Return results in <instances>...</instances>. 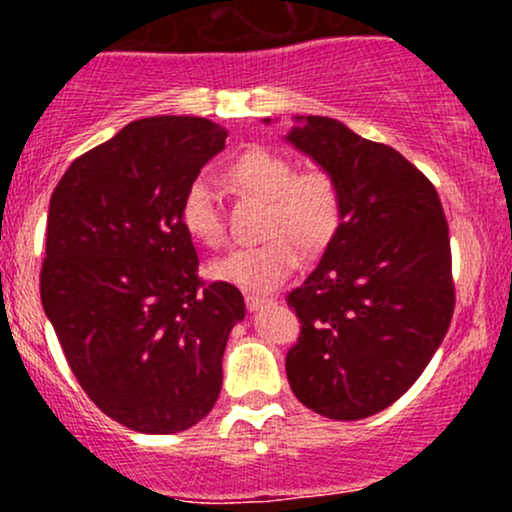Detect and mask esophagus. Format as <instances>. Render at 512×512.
I'll list each match as a JSON object with an SVG mask.
<instances>
[{"mask_svg": "<svg viewBox=\"0 0 512 512\" xmlns=\"http://www.w3.org/2000/svg\"><path fill=\"white\" fill-rule=\"evenodd\" d=\"M245 303H248L250 310H260V308H264V305L272 303V298L257 296V293H248V296H245Z\"/></svg>", "mask_w": 512, "mask_h": 512, "instance_id": "1", "label": "esophagus"}]
</instances>
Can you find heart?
<instances>
[{"mask_svg": "<svg viewBox=\"0 0 512 512\" xmlns=\"http://www.w3.org/2000/svg\"><path fill=\"white\" fill-rule=\"evenodd\" d=\"M226 180L243 195L264 199L262 245L228 252L209 264L211 279L250 293H269L301 264L305 250L325 248L344 216V192L337 175L322 166L298 170L291 156L252 146L228 163ZM180 223L207 248L226 243V223L207 175L190 180L180 197Z\"/></svg>", "mask_w": 512, "mask_h": 512, "instance_id": "1", "label": "heart"}]
</instances>
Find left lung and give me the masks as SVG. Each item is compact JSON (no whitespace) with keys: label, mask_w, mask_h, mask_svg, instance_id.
Listing matches in <instances>:
<instances>
[{"label":"left lung","mask_w":512,"mask_h":512,"mask_svg":"<svg viewBox=\"0 0 512 512\" xmlns=\"http://www.w3.org/2000/svg\"><path fill=\"white\" fill-rule=\"evenodd\" d=\"M296 122L286 139L337 175L344 216L315 272L286 296L301 320L286 375L317 414L366 419L416 383L448 332V221L433 182L392 146L332 117Z\"/></svg>","instance_id":"8db88e82"}]
</instances>
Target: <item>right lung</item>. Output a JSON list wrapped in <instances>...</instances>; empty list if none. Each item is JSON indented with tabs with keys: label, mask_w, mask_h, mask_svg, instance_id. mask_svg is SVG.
Listing matches in <instances>:
<instances>
[{
	"label": "right lung",
	"mask_w": 512,
	"mask_h": 512,
	"mask_svg": "<svg viewBox=\"0 0 512 512\" xmlns=\"http://www.w3.org/2000/svg\"><path fill=\"white\" fill-rule=\"evenodd\" d=\"M226 137L204 117L134 120L76 158L50 197L40 301L86 395L132 431L180 433L219 399L245 303L197 276L180 197Z\"/></svg>",
	"instance_id": "right-lung-1"
}]
</instances>
